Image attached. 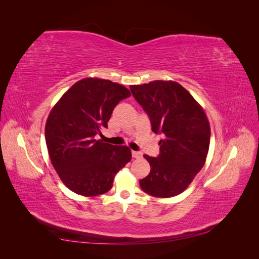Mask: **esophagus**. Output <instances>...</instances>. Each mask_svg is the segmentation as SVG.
<instances>
[{
  "instance_id": "34e87169",
  "label": "esophagus",
  "mask_w": 259,
  "mask_h": 259,
  "mask_svg": "<svg viewBox=\"0 0 259 259\" xmlns=\"http://www.w3.org/2000/svg\"><path fill=\"white\" fill-rule=\"evenodd\" d=\"M132 155H133V158L139 159V158H142V156H143V153L139 152V151H133V152H132Z\"/></svg>"
}]
</instances>
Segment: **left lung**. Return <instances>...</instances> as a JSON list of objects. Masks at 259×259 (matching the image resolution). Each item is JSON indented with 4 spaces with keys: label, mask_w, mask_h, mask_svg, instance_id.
<instances>
[{
    "label": "left lung",
    "mask_w": 259,
    "mask_h": 259,
    "mask_svg": "<svg viewBox=\"0 0 259 259\" xmlns=\"http://www.w3.org/2000/svg\"><path fill=\"white\" fill-rule=\"evenodd\" d=\"M143 106L154 133H161L160 154L144 158L150 173L139 180L142 189L156 198H170L185 191L204 165L210 126L204 109L175 81L156 80L130 86Z\"/></svg>",
    "instance_id": "8db88e82"
}]
</instances>
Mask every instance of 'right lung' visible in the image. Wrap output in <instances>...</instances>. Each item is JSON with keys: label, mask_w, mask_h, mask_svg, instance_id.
<instances>
[{"label": "right lung", "mask_w": 259, "mask_h": 259, "mask_svg": "<svg viewBox=\"0 0 259 259\" xmlns=\"http://www.w3.org/2000/svg\"><path fill=\"white\" fill-rule=\"evenodd\" d=\"M130 96L119 83L85 77L51 110L45 124L50 159L61 182L74 193L96 197L108 192L117 171L132 160L128 147L95 139L108 126L114 107Z\"/></svg>", "instance_id": "obj_1"}]
</instances>
